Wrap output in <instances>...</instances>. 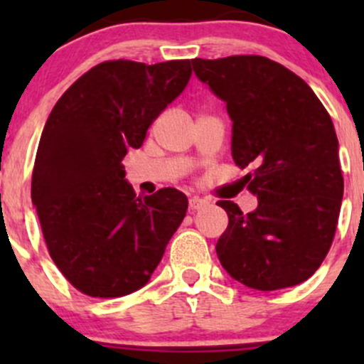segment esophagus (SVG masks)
Masks as SVG:
<instances>
[{
  "instance_id": "1",
  "label": "esophagus",
  "mask_w": 364,
  "mask_h": 364,
  "mask_svg": "<svg viewBox=\"0 0 364 364\" xmlns=\"http://www.w3.org/2000/svg\"><path fill=\"white\" fill-rule=\"evenodd\" d=\"M205 204H208V200L203 199V197H197V196L190 197V200H188V208H190V211H197V209L204 208Z\"/></svg>"
}]
</instances>
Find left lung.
I'll list each match as a JSON object with an SVG mask.
<instances>
[{
    "label": "left lung",
    "mask_w": 364,
    "mask_h": 364,
    "mask_svg": "<svg viewBox=\"0 0 364 364\" xmlns=\"http://www.w3.org/2000/svg\"><path fill=\"white\" fill-rule=\"evenodd\" d=\"M200 82L225 102L237 167H255L243 215L218 200L229 225L216 243L223 269L257 291L308 280L331 248L343 197L338 139L311 87L264 56L192 61Z\"/></svg>",
    "instance_id": "left-lung-1"
}]
</instances>
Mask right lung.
<instances>
[{"mask_svg": "<svg viewBox=\"0 0 364 364\" xmlns=\"http://www.w3.org/2000/svg\"><path fill=\"white\" fill-rule=\"evenodd\" d=\"M190 77V60L105 61L80 75L47 117L31 200L54 264L84 294L121 297L144 287L185 218V193L137 197L123 159Z\"/></svg>", "mask_w": 364, "mask_h": 364, "instance_id": "1", "label": "right lung"}]
</instances>
